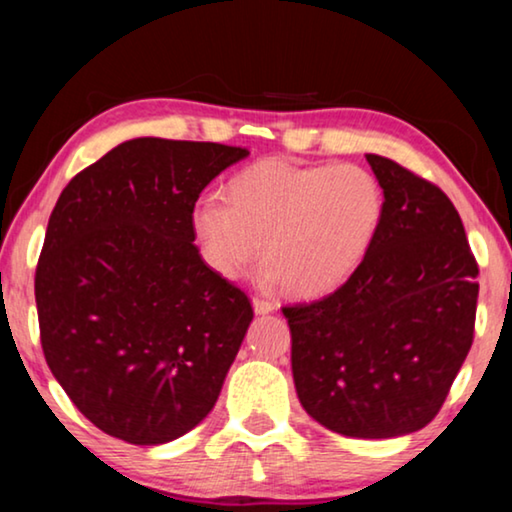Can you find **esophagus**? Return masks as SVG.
<instances>
[{
	"label": "esophagus",
	"mask_w": 512,
	"mask_h": 512,
	"mask_svg": "<svg viewBox=\"0 0 512 512\" xmlns=\"http://www.w3.org/2000/svg\"><path fill=\"white\" fill-rule=\"evenodd\" d=\"M254 314H258V317H263V314H270L275 312V305L268 303V300H261V298H254Z\"/></svg>",
	"instance_id": "1"
}]
</instances>
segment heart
Wrapping results in <instances>:
<instances>
[{
	"label": "heart",
	"instance_id": "1",
	"mask_svg": "<svg viewBox=\"0 0 512 512\" xmlns=\"http://www.w3.org/2000/svg\"><path fill=\"white\" fill-rule=\"evenodd\" d=\"M228 202L205 195L191 230L207 268L235 282L261 254L265 286L321 298L349 282L375 247L384 191L361 165H298L261 160L226 186Z\"/></svg>",
	"mask_w": 512,
	"mask_h": 512
}]
</instances>
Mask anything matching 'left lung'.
I'll list each match as a JSON object with an SVG mask.
<instances>
[{"mask_svg": "<svg viewBox=\"0 0 512 512\" xmlns=\"http://www.w3.org/2000/svg\"><path fill=\"white\" fill-rule=\"evenodd\" d=\"M366 160L384 191L373 251L338 291L284 317L307 415L349 438H396L438 415L471 349L478 263L438 186Z\"/></svg>", "mask_w": 512, "mask_h": 512, "instance_id": "8db88e82", "label": "left lung"}]
</instances>
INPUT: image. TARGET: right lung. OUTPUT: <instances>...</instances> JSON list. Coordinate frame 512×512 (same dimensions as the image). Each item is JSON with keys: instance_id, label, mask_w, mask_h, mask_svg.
Returning a JSON list of instances; mask_svg holds the SVG:
<instances>
[{"instance_id": "add662e5", "label": "right lung", "mask_w": 512, "mask_h": 512, "mask_svg": "<svg viewBox=\"0 0 512 512\" xmlns=\"http://www.w3.org/2000/svg\"><path fill=\"white\" fill-rule=\"evenodd\" d=\"M242 146L137 137L69 181L34 277L48 368L97 429L163 445L221 394L254 319L202 261L191 209Z\"/></svg>"}]
</instances>
